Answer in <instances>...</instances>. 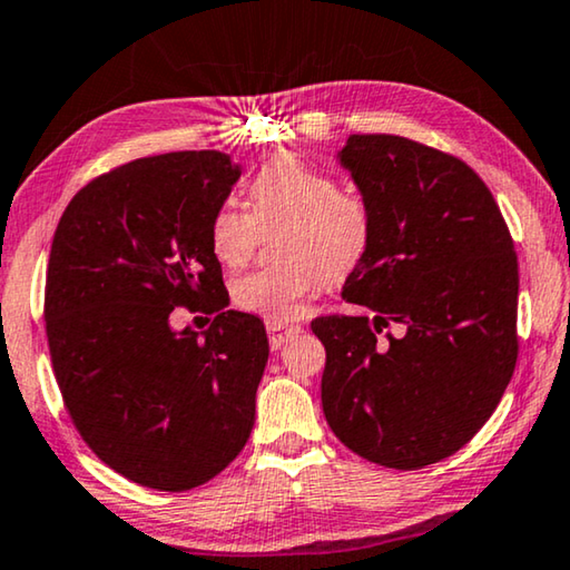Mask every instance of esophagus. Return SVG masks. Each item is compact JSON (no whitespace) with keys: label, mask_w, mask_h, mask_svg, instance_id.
<instances>
[{"label":"esophagus","mask_w":570,"mask_h":570,"mask_svg":"<svg viewBox=\"0 0 570 570\" xmlns=\"http://www.w3.org/2000/svg\"><path fill=\"white\" fill-rule=\"evenodd\" d=\"M303 332L301 326L295 324H283V321H267V334H269V344L272 350H279V346L295 340Z\"/></svg>","instance_id":"obj_1"}]
</instances>
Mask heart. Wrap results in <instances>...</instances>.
Listing matches in <instances>:
<instances>
[{
    "label": "heart",
    "mask_w": 570,
    "mask_h": 570,
    "mask_svg": "<svg viewBox=\"0 0 570 570\" xmlns=\"http://www.w3.org/2000/svg\"><path fill=\"white\" fill-rule=\"evenodd\" d=\"M252 213L220 205L210 220V246L226 267H242L259 242V228L285 224L277 265L254 269L234 285L238 308L269 321L298 316L324 285L360 267L373 238V218L360 195L340 189L334 175L295 154H277L249 179Z\"/></svg>",
    "instance_id": "heart-1"
}]
</instances>
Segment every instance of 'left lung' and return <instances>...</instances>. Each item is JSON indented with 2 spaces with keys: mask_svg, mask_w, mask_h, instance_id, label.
<instances>
[{
  "mask_svg": "<svg viewBox=\"0 0 570 570\" xmlns=\"http://www.w3.org/2000/svg\"><path fill=\"white\" fill-rule=\"evenodd\" d=\"M336 156L373 238L342 287L365 316L311 324L326 346L321 406L370 463H440L489 422L514 373V242L491 189L455 156L385 134L350 136ZM387 325L402 334L381 337Z\"/></svg>",
  "mask_w": 570,
  "mask_h": 570,
  "instance_id": "left-lung-1",
  "label": "left lung"
}]
</instances>
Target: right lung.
I'll use <instances>...</instances> for the list:
<instances>
[{
    "instance_id": "right-lung-1",
    "label": "right lung",
    "mask_w": 570,
    "mask_h": 570,
    "mask_svg": "<svg viewBox=\"0 0 570 570\" xmlns=\"http://www.w3.org/2000/svg\"><path fill=\"white\" fill-rule=\"evenodd\" d=\"M242 167L220 151L136 159L81 187L46 275L53 373L81 440L128 481L187 491L249 440L269 357L265 324L226 308L210 220ZM177 304L216 312L203 335Z\"/></svg>"
}]
</instances>
